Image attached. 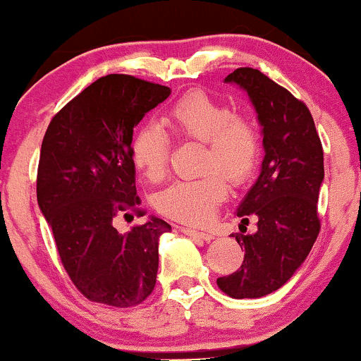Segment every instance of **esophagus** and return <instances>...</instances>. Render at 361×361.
Listing matches in <instances>:
<instances>
[{
    "instance_id": "34e87169",
    "label": "esophagus",
    "mask_w": 361,
    "mask_h": 361,
    "mask_svg": "<svg viewBox=\"0 0 361 361\" xmlns=\"http://www.w3.org/2000/svg\"><path fill=\"white\" fill-rule=\"evenodd\" d=\"M181 233L186 234V235H190V238L204 239V241H210V239H214V234L202 233V231H195V229H188V227H181Z\"/></svg>"
}]
</instances>
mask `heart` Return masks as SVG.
<instances>
[{
	"mask_svg": "<svg viewBox=\"0 0 361 361\" xmlns=\"http://www.w3.org/2000/svg\"><path fill=\"white\" fill-rule=\"evenodd\" d=\"M166 120L181 139L205 144L202 157L205 175L171 183L157 195L156 205L161 214L175 221L205 224L229 193L225 178L233 185H241L255 171L259 156L258 128L204 91H192L180 98L169 109ZM168 156L169 139L164 128L154 122L139 127L132 139V159L147 180H163Z\"/></svg>",
	"mask_w": 361,
	"mask_h": 361,
	"instance_id": "1",
	"label": "heart"
}]
</instances>
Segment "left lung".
Here are the masks:
<instances>
[{
    "label": "left lung",
    "instance_id": "1",
    "mask_svg": "<svg viewBox=\"0 0 361 361\" xmlns=\"http://www.w3.org/2000/svg\"><path fill=\"white\" fill-rule=\"evenodd\" d=\"M224 81L250 97L263 127L264 157L235 212L241 227L256 217L258 231L233 234L244 247V261L217 285L233 299H258L283 287L316 243L324 152L309 109L283 86L252 68L235 69Z\"/></svg>",
    "mask_w": 361,
    "mask_h": 361
}]
</instances>
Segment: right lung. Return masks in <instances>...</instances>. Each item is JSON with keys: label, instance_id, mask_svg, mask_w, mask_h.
<instances>
[{"label": "right lung", "instance_id": "right-lung-1", "mask_svg": "<svg viewBox=\"0 0 361 361\" xmlns=\"http://www.w3.org/2000/svg\"><path fill=\"white\" fill-rule=\"evenodd\" d=\"M169 93L168 86L109 74L57 111L44 135L37 202L62 267L91 302L134 307L154 290L157 244L171 226L151 215L118 233L115 217L146 215L135 190L132 134Z\"/></svg>", "mask_w": 361, "mask_h": 361}]
</instances>
